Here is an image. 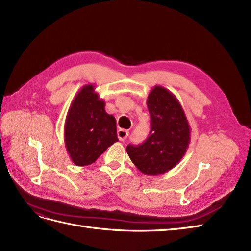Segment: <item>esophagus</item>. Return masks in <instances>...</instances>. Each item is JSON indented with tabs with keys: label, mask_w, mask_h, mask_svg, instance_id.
I'll list each match as a JSON object with an SVG mask.
<instances>
[{
	"label": "esophagus",
	"mask_w": 251,
	"mask_h": 251,
	"mask_svg": "<svg viewBox=\"0 0 251 251\" xmlns=\"http://www.w3.org/2000/svg\"><path fill=\"white\" fill-rule=\"evenodd\" d=\"M128 136V131L125 130V128H119L117 131V137L120 141H124Z\"/></svg>",
	"instance_id": "esophagus-1"
}]
</instances>
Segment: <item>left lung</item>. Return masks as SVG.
<instances>
[{"mask_svg":"<svg viewBox=\"0 0 251 251\" xmlns=\"http://www.w3.org/2000/svg\"><path fill=\"white\" fill-rule=\"evenodd\" d=\"M147 104L150 136L139 146L128 144L126 151L141 173L156 176L169 172L183 158L191 142V127L177 97L164 87L151 89Z\"/></svg>","mask_w":251,"mask_h":251,"instance_id":"1","label":"left lung"}]
</instances>
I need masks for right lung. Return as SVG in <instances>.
I'll list each match as a JSON object with an SVG mask.
<instances>
[{"instance_id": "1", "label": "right lung", "mask_w": 251, "mask_h": 251, "mask_svg": "<svg viewBox=\"0 0 251 251\" xmlns=\"http://www.w3.org/2000/svg\"><path fill=\"white\" fill-rule=\"evenodd\" d=\"M92 83L83 86L72 100L65 121L66 149L74 164L86 166L118 141L116 119Z\"/></svg>"}]
</instances>
